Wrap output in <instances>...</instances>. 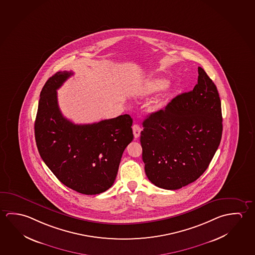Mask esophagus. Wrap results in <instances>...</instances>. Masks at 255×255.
<instances>
[{
    "label": "esophagus",
    "mask_w": 255,
    "mask_h": 255,
    "mask_svg": "<svg viewBox=\"0 0 255 255\" xmlns=\"http://www.w3.org/2000/svg\"><path fill=\"white\" fill-rule=\"evenodd\" d=\"M132 130H133L134 138H138L140 135V131H141V127L138 126V125H134L132 126Z\"/></svg>",
    "instance_id": "esophagus-1"
}]
</instances>
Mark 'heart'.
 Here are the masks:
<instances>
[{"label":"heart","mask_w":255,"mask_h":255,"mask_svg":"<svg viewBox=\"0 0 255 255\" xmlns=\"http://www.w3.org/2000/svg\"><path fill=\"white\" fill-rule=\"evenodd\" d=\"M167 84V80H165L164 78H160V77L153 78L143 86L141 90L142 94L145 96H148V95L154 94L156 92H161V91H163V89L166 88ZM166 101H167L166 98H163L159 101H155L154 104L151 105L149 110L151 112L159 111L160 109H163Z\"/></svg>","instance_id":"obj_1"}]
</instances>
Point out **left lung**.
<instances>
[{
  "mask_svg": "<svg viewBox=\"0 0 255 255\" xmlns=\"http://www.w3.org/2000/svg\"><path fill=\"white\" fill-rule=\"evenodd\" d=\"M140 132L142 160L148 180L175 190L192 183L208 168L222 135L217 87L202 67L191 92L146 117Z\"/></svg>",
  "mask_w": 255,
  "mask_h": 255,
  "instance_id": "8db88e82",
  "label": "left lung"
}]
</instances>
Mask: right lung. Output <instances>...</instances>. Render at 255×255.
Instances as JSON below:
<instances>
[{
  "label": "right lung",
  "instance_id": "1",
  "mask_svg": "<svg viewBox=\"0 0 255 255\" xmlns=\"http://www.w3.org/2000/svg\"><path fill=\"white\" fill-rule=\"evenodd\" d=\"M73 72H58L42 88L34 123L39 154L60 182L84 195L105 192L115 182L126 146L133 139L132 119L123 115L91 125L63 117L57 90Z\"/></svg>",
  "mask_w": 255,
  "mask_h": 255
}]
</instances>
